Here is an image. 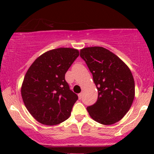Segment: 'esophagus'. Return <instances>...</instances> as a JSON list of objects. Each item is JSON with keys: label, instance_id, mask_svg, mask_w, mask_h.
Wrapping results in <instances>:
<instances>
[{"label": "esophagus", "instance_id": "34e87169", "mask_svg": "<svg viewBox=\"0 0 154 154\" xmlns=\"http://www.w3.org/2000/svg\"><path fill=\"white\" fill-rule=\"evenodd\" d=\"M82 93H79V94H78V97H79V99H81V98H82Z\"/></svg>", "mask_w": 154, "mask_h": 154}]
</instances>
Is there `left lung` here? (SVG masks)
I'll return each instance as SVG.
<instances>
[{
	"label": "left lung",
	"mask_w": 154,
	"mask_h": 154,
	"mask_svg": "<svg viewBox=\"0 0 154 154\" xmlns=\"http://www.w3.org/2000/svg\"><path fill=\"white\" fill-rule=\"evenodd\" d=\"M93 75L98 91L97 101L87 107L92 119L102 125H112L124 117L135 97V81L128 66L115 54L103 47L80 51Z\"/></svg>",
	"instance_id": "obj_1"
}]
</instances>
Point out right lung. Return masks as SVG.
Returning <instances> with one entry per match:
<instances>
[{"mask_svg": "<svg viewBox=\"0 0 154 154\" xmlns=\"http://www.w3.org/2000/svg\"><path fill=\"white\" fill-rule=\"evenodd\" d=\"M78 56L76 49H54L39 56L26 72L22 86V99L40 123L58 125L69 117L78 96L70 90L65 74Z\"/></svg>", "mask_w": 154, "mask_h": 154, "instance_id": "1", "label": "right lung"}]
</instances>
